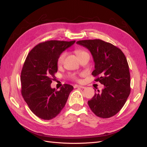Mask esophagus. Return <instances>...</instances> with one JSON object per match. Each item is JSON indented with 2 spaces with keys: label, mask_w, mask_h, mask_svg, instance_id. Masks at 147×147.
I'll return each mask as SVG.
<instances>
[{
  "label": "esophagus",
  "mask_w": 147,
  "mask_h": 147,
  "mask_svg": "<svg viewBox=\"0 0 147 147\" xmlns=\"http://www.w3.org/2000/svg\"><path fill=\"white\" fill-rule=\"evenodd\" d=\"M74 88H82V89H84V86H81V85H78V84H75V85L74 86Z\"/></svg>",
  "instance_id": "obj_1"
}]
</instances>
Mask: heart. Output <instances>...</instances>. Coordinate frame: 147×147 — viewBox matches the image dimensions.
Masks as SVG:
<instances>
[{
    "label": "heart",
    "mask_w": 147,
    "mask_h": 147,
    "mask_svg": "<svg viewBox=\"0 0 147 147\" xmlns=\"http://www.w3.org/2000/svg\"><path fill=\"white\" fill-rule=\"evenodd\" d=\"M75 52H76V54L77 55V56L78 57L81 56L83 55L88 54L86 52H85L84 51H83V50H77ZM65 53H62V54L59 56L58 59H57V64H58V65H61L63 64L64 60L65 59ZM73 78H75V77L73 76Z\"/></svg>",
    "instance_id": "1"
}]
</instances>
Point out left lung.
I'll return each mask as SVG.
<instances>
[{
  "mask_svg": "<svg viewBox=\"0 0 147 147\" xmlns=\"http://www.w3.org/2000/svg\"><path fill=\"white\" fill-rule=\"evenodd\" d=\"M77 44L88 49L94 62L92 75L104 84L101 92L88 100L96 116L107 118L116 115L126 103L131 92L130 73L126 57L119 48L100 39L80 40Z\"/></svg>",
  "mask_w": 147,
  "mask_h": 147,
  "instance_id": "left-lung-1",
  "label": "left lung"
}]
</instances>
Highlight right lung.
<instances>
[{"label": "right lung", "mask_w": 147, "mask_h": 147, "mask_svg": "<svg viewBox=\"0 0 147 147\" xmlns=\"http://www.w3.org/2000/svg\"><path fill=\"white\" fill-rule=\"evenodd\" d=\"M70 42L50 40L38 44L26 57L21 74V93L30 110L40 118L50 120L63 110L74 87L64 84L60 90L51 88L57 71V59Z\"/></svg>", "instance_id": "add662e5"}]
</instances>
